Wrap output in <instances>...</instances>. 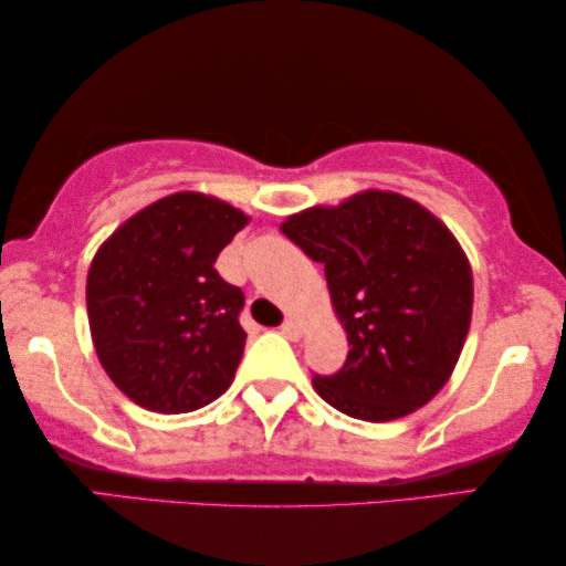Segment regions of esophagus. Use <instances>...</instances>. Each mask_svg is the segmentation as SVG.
<instances>
[{"label":"esophagus","instance_id":"1","mask_svg":"<svg viewBox=\"0 0 566 566\" xmlns=\"http://www.w3.org/2000/svg\"><path fill=\"white\" fill-rule=\"evenodd\" d=\"M281 332H283V335L289 337V339H298V337H301V324H298L296 319H291V316H289V319H285V322L281 324Z\"/></svg>","mask_w":566,"mask_h":566}]
</instances>
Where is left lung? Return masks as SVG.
Masks as SVG:
<instances>
[{
	"label": "left lung",
	"instance_id": "left-lung-1",
	"mask_svg": "<svg viewBox=\"0 0 566 566\" xmlns=\"http://www.w3.org/2000/svg\"><path fill=\"white\" fill-rule=\"evenodd\" d=\"M281 231L324 262L350 345L335 376H314L316 394L368 422L428 405L459 363L474 304L471 265L446 223L412 198L366 190L293 213Z\"/></svg>",
	"mask_w": 566,
	"mask_h": 566
}]
</instances>
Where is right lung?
<instances>
[{
  "label": "right lung",
  "mask_w": 566,
  "mask_h": 566,
  "mask_svg": "<svg viewBox=\"0 0 566 566\" xmlns=\"http://www.w3.org/2000/svg\"><path fill=\"white\" fill-rule=\"evenodd\" d=\"M247 221L219 198L175 192L130 216L97 250L87 273L92 343L138 407L192 412L234 381L244 293L213 262Z\"/></svg>",
  "instance_id": "add662e5"
}]
</instances>
